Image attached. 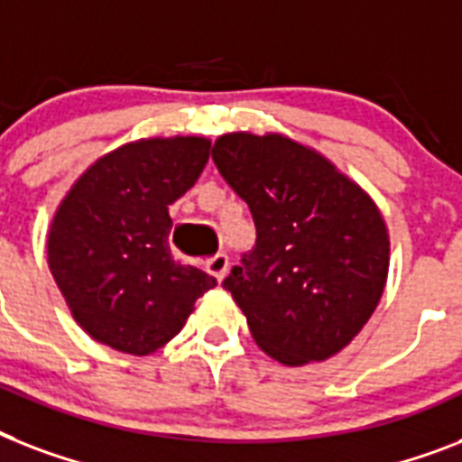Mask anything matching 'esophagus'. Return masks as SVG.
I'll return each mask as SVG.
<instances>
[{
    "mask_svg": "<svg viewBox=\"0 0 462 462\" xmlns=\"http://www.w3.org/2000/svg\"><path fill=\"white\" fill-rule=\"evenodd\" d=\"M206 271H208L217 282L225 281V275L230 271V259H227V254L220 252L216 254V256H210V259L206 261Z\"/></svg>",
    "mask_w": 462,
    "mask_h": 462,
    "instance_id": "34e87169",
    "label": "esophagus"
}]
</instances>
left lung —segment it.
<instances>
[{
	"mask_svg": "<svg viewBox=\"0 0 462 462\" xmlns=\"http://www.w3.org/2000/svg\"><path fill=\"white\" fill-rule=\"evenodd\" d=\"M213 160L256 225L254 252L223 282L256 345L285 366L337 355L386 288L379 206L326 155L282 134H223Z\"/></svg>",
	"mask_w": 462,
	"mask_h": 462,
	"instance_id": "1",
	"label": "left lung"
}]
</instances>
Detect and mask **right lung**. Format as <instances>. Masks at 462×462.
<instances>
[{"mask_svg": "<svg viewBox=\"0 0 462 462\" xmlns=\"http://www.w3.org/2000/svg\"><path fill=\"white\" fill-rule=\"evenodd\" d=\"M206 136H155L97 158L54 210L47 263L74 321L126 355L165 347L213 275L172 259L167 206L208 162Z\"/></svg>", "mask_w": 462, "mask_h": 462, "instance_id": "right-lung-1", "label": "right lung"}]
</instances>
